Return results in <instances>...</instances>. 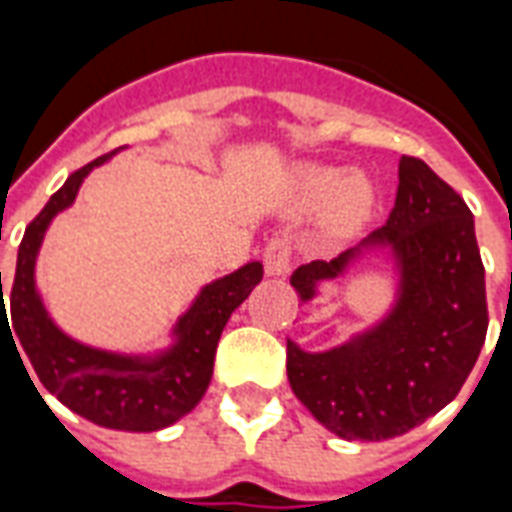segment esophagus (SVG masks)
Listing matches in <instances>:
<instances>
[{
	"mask_svg": "<svg viewBox=\"0 0 512 512\" xmlns=\"http://www.w3.org/2000/svg\"><path fill=\"white\" fill-rule=\"evenodd\" d=\"M263 266L268 277H285L290 271V244L288 238H271L263 252Z\"/></svg>",
	"mask_w": 512,
	"mask_h": 512,
	"instance_id": "obj_1",
	"label": "esophagus"
}]
</instances>
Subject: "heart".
<instances>
[{"label":"heart","mask_w":512,"mask_h":512,"mask_svg":"<svg viewBox=\"0 0 512 512\" xmlns=\"http://www.w3.org/2000/svg\"><path fill=\"white\" fill-rule=\"evenodd\" d=\"M293 202L299 211H315L323 205V233L329 238H343L370 216L376 191L362 175L343 178V172L334 167H301Z\"/></svg>","instance_id":"b5f03b06"}]
</instances>
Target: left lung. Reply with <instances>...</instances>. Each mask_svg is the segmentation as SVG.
I'll return each mask as SVG.
<instances>
[{"label":"left lung","instance_id":"8db88e82","mask_svg":"<svg viewBox=\"0 0 512 512\" xmlns=\"http://www.w3.org/2000/svg\"><path fill=\"white\" fill-rule=\"evenodd\" d=\"M397 178L384 227L290 277L307 304L370 252H384L395 268V301L365 332L329 351H304L288 340L293 395L323 428L348 441L395 439L439 414L461 392L488 332L472 211L419 158H400Z\"/></svg>","mask_w":512,"mask_h":512}]
</instances>
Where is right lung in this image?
Instances as JSON below:
<instances>
[{"label": "right lung", "mask_w": 512, "mask_h": 512, "mask_svg": "<svg viewBox=\"0 0 512 512\" xmlns=\"http://www.w3.org/2000/svg\"><path fill=\"white\" fill-rule=\"evenodd\" d=\"M120 150L123 147L95 158L87 167L76 169L71 178L62 183V189L51 194L46 208L29 222L24 241L18 246L16 279L10 288L13 327L5 318L7 310L0 271V329L2 326L10 329V340L18 345L16 354L24 351L29 356V365L35 367L40 384L46 386L62 406H68L79 417L90 419L101 428L153 433L186 417L202 400L205 389L211 384L213 356H216L222 329L263 279V263L252 260L233 274L208 282L197 293V299L191 301L189 310L172 326V343L156 354L104 351V348L79 343L71 334L62 332L60 326L51 321L38 282H35L38 252L49 224L54 222L57 213L71 208L84 178L93 172V167L106 164Z\"/></svg>", "instance_id": "add662e5"}]
</instances>
